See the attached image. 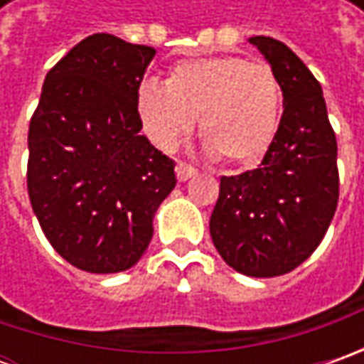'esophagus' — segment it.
I'll use <instances>...</instances> for the list:
<instances>
[{"mask_svg": "<svg viewBox=\"0 0 364 364\" xmlns=\"http://www.w3.org/2000/svg\"><path fill=\"white\" fill-rule=\"evenodd\" d=\"M194 174H196V168L190 166L188 161H178V164H176V176H178L180 182H186V180L192 178Z\"/></svg>", "mask_w": 364, "mask_h": 364, "instance_id": "34e87169", "label": "esophagus"}]
</instances>
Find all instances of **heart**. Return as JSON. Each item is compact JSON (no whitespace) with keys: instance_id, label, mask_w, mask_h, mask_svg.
Wrapping results in <instances>:
<instances>
[{"instance_id":"heart-1","label":"heart","mask_w":364,"mask_h":364,"mask_svg":"<svg viewBox=\"0 0 364 364\" xmlns=\"http://www.w3.org/2000/svg\"><path fill=\"white\" fill-rule=\"evenodd\" d=\"M137 113L158 146L172 149L198 121V137L217 161L253 166L269 151L282 119V85L269 64L204 56L174 64L164 87L137 91Z\"/></svg>"}]
</instances>
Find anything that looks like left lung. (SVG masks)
Returning a JSON list of instances; mask_svg holds the SVG:
<instances>
[{
    "label": "left lung",
    "mask_w": 364,
    "mask_h": 364,
    "mask_svg": "<svg viewBox=\"0 0 364 364\" xmlns=\"http://www.w3.org/2000/svg\"><path fill=\"white\" fill-rule=\"evenodd\" d=\"M249 42L279 78L284 115L259 168L220 178L210 237L235 272L275 277L304 263L328 231L338 204L336 135L308 66L279 40Z\"/></svg>",
    "instance_id": "1"
}]
</instances>
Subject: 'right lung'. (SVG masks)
I'll use <instances>...</instances> for the list:
<instances>
[{"instance_id":"add662e5","label":"right lung","mask_w":364,"mask_h":364,"mask_svg":"<svg viewBox=\"0 0 364 364\" xmlns=\"http://www.w3.org/2000/svg\"><path fill=\"white\" fill-rule=\"evenodd\" d=\"M156 50L92 34L54 64L28 132V194L50 245L89 273L133 267L174 190V161L149 144L137 91Z\"/></svg>"}]
</instances>
